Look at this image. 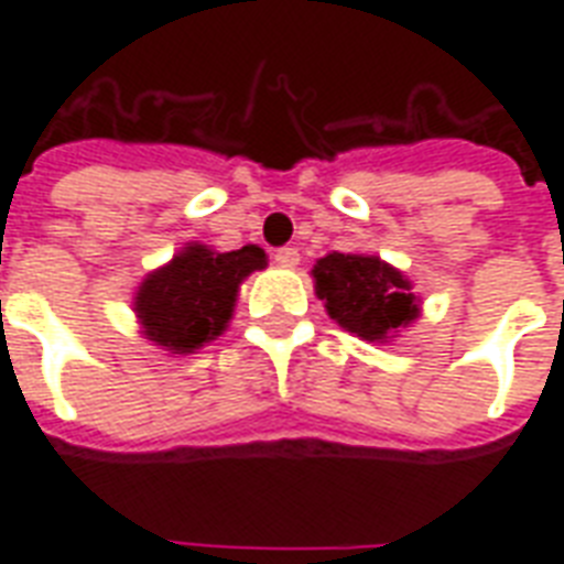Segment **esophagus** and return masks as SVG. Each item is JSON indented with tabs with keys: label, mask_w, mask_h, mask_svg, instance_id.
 I'll return each mask as SVG.
<instances>
[{
	"label": "esophagus",
	"mask_w": 564,
	"mask_h": 564,
	"mask_svg": "<svg viewBox=\"0 0 564 564\" xmlns=\"http://www.w3.org/2000/svg\"><path fill=\"white\" fill-rule=\"evenodd\" d=\"M299 250L295 247H281V250H274V262L281 265V269H295L299 265Z\"/></svg>",
	"instance_id": "obj_1"
}]
</instances>
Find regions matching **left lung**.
I'll return each mask as SVG.
<instances>
[{"label": "left lung", "instance_id": "1", "mask_svg": "<svg viewBox=\"0 0 564 564\" xmlns=\"http://www.w3.org/2000/svg\"><path fill=\"white\" fill-rule=\"evenodd\" d=\"M311 274L329 317L356 338L383 344L420 317L411 281L380 257L335 250L317 259Z\"/></svg>", "mask_w": 564, "mask_h": 564}]
</instances>
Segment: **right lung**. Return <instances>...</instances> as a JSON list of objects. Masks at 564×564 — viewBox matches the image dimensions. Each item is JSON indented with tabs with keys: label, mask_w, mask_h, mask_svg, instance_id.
<instances>
[{
	"label": "right lung",
	"mask_w": 564,
	"mask_h": 564,
	"mask_svg": "<svg viewBox=\"0 0 564 564\" xmlns=\"http://www.w3.org/2000/svg\"><path fill=\"white\" fill-rule=\"evenodd\" d=\"M259 269H265V250L257 245L229 253L186 245L169 265L141 281L135 293L141 332L162 350L193 354L226 332L238 286Z\"/></svg>",
	"instance_id": "obj_1"
}]
</instances>
